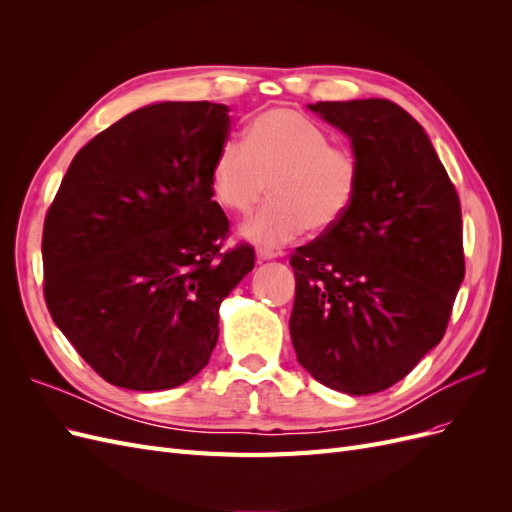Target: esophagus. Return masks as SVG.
Wrapping results in <instances>:
<instances>
[{
	"mask_svg": "<svg viewBox=\"0 0 512 512\" xmlns=\"http://www.w3.org/2000/svg\"><path fill=\"white\" fill-rule=\"evenodd\" d=\"M256 256H258V260H271V258H277V256H280V252L269 250V247H258V250H256Z\"/></svg>",
	"mask_w": 512,
	"mask_h": 512,
	"instance_id": "34e87169",
	"label": "esophagus"
}]
</instances>
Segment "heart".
<instances>
[{"label":"heart","instance_id":"b5f03b06","mask_svg":"<svg viewBox=\"0 0 512 512\" xmlns=\"http://www.w3.org/2000/svg\"><path fill=\"white\" fill-rule=\"evenodd\" d=\"M211 190L237 215L252 213L267 194L271 200L243 226V235L277 247L307 228L329 230L352 209L361 185V166L352 151L331 145L318 123L290 108L258 115L243 143L224 141L211 162Z\"/></svg>","mask_w":512,"mask_h":512}]
</instances>
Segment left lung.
Segmentation results:
<instances>
[{
	"mask_svg": "<svg viewBox=\"0 0 512 512\" xmlns=\"http://www.w3.org/2000/svg\"><path fill=\"white\" fill-rule=\"evenodd\" d=\"M309 108L348 134L361 185L346 218L290 256L292 346L329 389L378 393L446 333L466 275L459 196L421 123L395 102Z\"/></svg>",
	"mask_w": 512,
	"mask_h": 512,
	"instance_id": "1",
	"label": "left lung"
}]
</instances>
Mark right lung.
<instances>
[{
  "mask_svg": "<svg viewBox=\"0 0 512 512\" xmlns=\"http://www.w3.org/2000/svg\"><path fill=\"white\" fill-rule=\"evenodd\" d=\"M230 108H138L76 153L42 230L44 301L87 365L130 391L194 378L218 344L220 303L254 269L222 252L228 218L211 162Z\"/></svg>",
  "mask_w": 512,
  "mask_h": 512,
  "instance_id": "add662e5",
  "label": "right lung"
}]
</instances>
